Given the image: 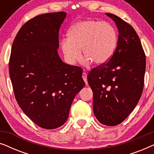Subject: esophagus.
Instances as JSON below:
<instances>
[{"mask_svg":"<svg viewBox=\"0 0 154 154\" xmlns=\"http://www.w3.org/2000/svg\"><path fill=\"white\" fill-rule=\"evenodd\" d=\"M82 77H83V79L84 80V81H85V83L86 84V85H88V81H87V73L85 72H83V74H82Z\"/></svg>","mask_w":154,"mask_h":154,"instance_id":"1","label":"esophagus"}]
</instances>
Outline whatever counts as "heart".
I'll return each mask as SVG.
<instances>
[{
	"mask_svg": "<svg viewBox=\"0 0 154 154\" xmlns=\"http://www.w3.org/2000/svg\"><path fill=\"white\" fill-rule=\"evenodd\" d=\"M118 33L108 22L94 20L79 21L71 27L68 38L62 41V49L69 63L75 64L81 59L82 50L85 62L104 64L114 54Z\"/></svg>",
	"mask_w": 154,
	"mask_h": 154,
	"instance_id": "1",
	"label": "heart"
}]
</instances>
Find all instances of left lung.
<instances>
[{"label": "left lung", "mask_w": 154, "mask_h": 154, "mask_svg": "<svg viewBox=\"0 0 154 154\" xmlns=\"http://www.w3.org/2000/svg\"><path fill=\"white\" fill-rule=\"evenodd\" d=\"M116 22L119 39L110 60L91 69L88 81L93 92V111L103 125L122 123L137 104L142 95L146 55L137 33L119 17L106 13Z\"/></svg>", "instance_id": "8db88e82"}]
</instances>
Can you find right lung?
<instances>
[{"label":"right lung","mask_w":154,"mask_h":154,"mask_svg":"<svg viewBox=\"0 0 154 154\" xmlns=\"http://www.w3.org/2000/svg\"><path fill=\"white\" fill-rule=\"evenodd\" d=\"M65 12L29 20L12 43L9 73L14 94L24 113L45 129L67 121L72 102L85 86L81 67L64 63L57 54Z\"/></svg>","instance_id":"1"}]
</instances>
